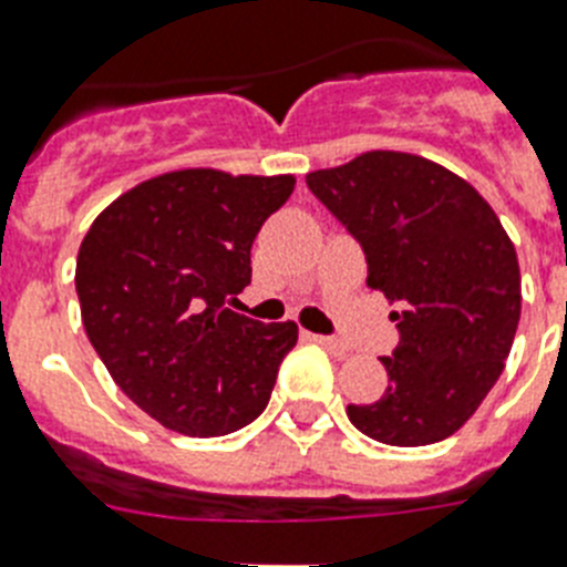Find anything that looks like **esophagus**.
Listing matches in <instances>:
<instances>
[{"mask_svg":"<svg viewBox=\"0 0 567 567\" xmlns=\"http://www.w3.org/2000/svg\"><path fill=\"white\" fill-rule=\"evenodd\" d=\"M311 340H315V343H320V347H323L326 352H331V355H347L349 352L347 343H343L340 338H331V334H315Z\"/></svg>","mask_w":567,"mask_h":567,"instance_id":"34e87169","label":"esophagus"}]
</instances>
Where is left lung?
I'll return each instance as SVG.
<instances>
[{"mask_svg":"<svg viewBox=\"0 0 567 567\" xmlns=\"http://www.w3.org/2000/svg\"><path fill=\"white\" fill-rule=\"evenodd\" d=\"M306 183L361 244L367 285L395 306L399 343L381 358L390 388L349 404V422L388 445L440 443L481 408L513 349V241L466 179L422 156L370 151Z\"/></svg>","mask_w":567,"mask_h":567,"instance_id":"1","label":"left lung"}]
</instances>
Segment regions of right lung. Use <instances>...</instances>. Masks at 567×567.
<instances>
[{
  "mask_svg": "<svg viewBox=\"0 0 567 567\" xmlns=\"http://www.w3.org/2000/svg\"><path fill=\"white\" fill-rule=\"evenodd\" d=\"M293 177L186 168L145 179L92 220L75 288L86 338L136 408L186 436H224L270 402L293 323L229 302L250 285V247Z\"/></svg>",
  "mask_w": 567,
  "mask_h": 567,
  "instance_id": "add662e5",
  "label": "right lung"
}]
</instances>
